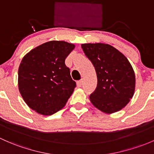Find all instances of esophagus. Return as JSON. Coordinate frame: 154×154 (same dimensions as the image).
<instances>
[{
  "label": "esophagus",
  "mask_w": 154,
  "mask_h": 154,
  "mask_svg": "<svg viewBox=\"0 0 154 154\" xmlns=\"http://www.w3.org/2000/svg\"><path fill=\"white\" fill-rule=\"evenodd\" d=\"M77 86H78V87H81L82 85V80H79V81H77Z\"/></svg>",
  "instance_id": "obj_1"
}]
</instances>
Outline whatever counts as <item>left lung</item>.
<instances>
[{
    "label": "left lung",
    "instance_id": "8db88e82",
    "mask_svg": "<svg viewBox=\"0 0 154 154\" xmlns=\"http://www.w3.org/2000/svg\"><path fill=\"white\" fill-rule=\"evenodd\" d=\"M81 47L97 77L96 89L90 94L91 103L106 114L121 110L135 90V74L128 60L111 45L84 43Z\"/></svg>",
    "mask_w": 154,
    "mask_h": 154
}]
</instances>
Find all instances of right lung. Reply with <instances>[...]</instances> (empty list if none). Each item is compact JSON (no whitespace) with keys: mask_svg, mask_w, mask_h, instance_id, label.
<instances>
[{"mask_svg":"<svg viewBox=\"0 0 154 154\" xmlns=\"http://www.w3.org/2000/svg\"><path fill=\"white\" fill-rule=\"evenodd\" d=\"M74 45L65 41L47 42L31 50L18 69V88L32 110L51 115L63 108L76 87L65 60Z\"/></svg>","mask_w":154,"mask_h":154,"instance_id":"right-lung-1","label":"right lung"}]
</instances>
